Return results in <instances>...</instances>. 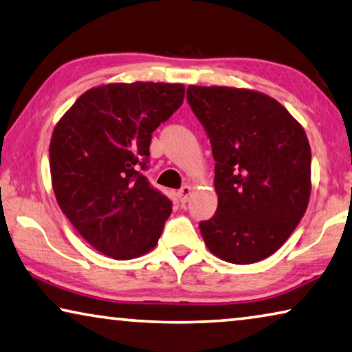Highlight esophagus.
<instances>
[{
	"instance_id": "1",
	"label": "esophagus",
	"mask_w": 352,
	"mask_h": 352,
	"mask_svg": "<svg viewBox=\"0 0 352 352\" xmlns=\"http://www.w3.org/2000/svg\"><path fill=\"white\" fill-rule=\"evenodd\" d=\"M191 192H192V188L190 185H185L180 191L177 192V196H178V199H180L182 204H185V202H188V199L191 197Z\"/></svg>"
}]
</instances>
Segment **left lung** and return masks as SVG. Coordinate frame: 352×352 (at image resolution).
<instances>
[{
	"instance_id": "left-lung-1",
	"label": "left lung",
	"mask_w": 352,
	"mask_h": 352,
	"mask_svg": "<svg viewBox=\"0 0 352 352\" xmlns=\"http://www.w3.org/2000/svg\"><path fill=\"white\" fill-rule=\"evenodd\" d=\"M214 164V217L199 224L207 248L232 264L269 258L289 239L311 194V148L276 99L234 87L190 85Z\"/></svg>"
}]
</instances>
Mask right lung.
Here are the masks:
<instances>
[{
	"label": "right lung",
	"mask_w": 352,
	"mask_h": 352,
	"mask_svg": "<svg viewBox=\"0 0 352 352\" xmlns=\"http://www.w3.org/2000/svg\"><path fill=\"white\" fill-rule=\"evenodd\" d=\"M182 83H107L82 94L50 139L52 186L63 213L99 253L126 261L158 243L172 202L150 186L151 133L182 106Z\"/></svg>",
	"instance_id": "obj_1"
}]
</instances>
